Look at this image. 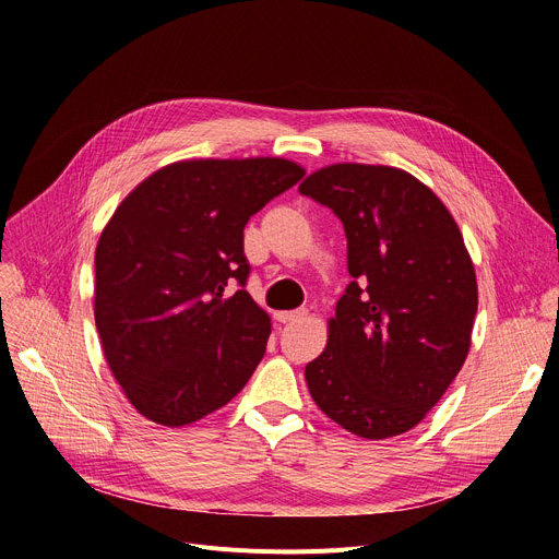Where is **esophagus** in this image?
<instances>
[{"label": "esophagus", "instance_id": "obj_1", "mask_svg": "<svg viewBox=\"0 0 559 559\" xmlns=\"http://www.w3.org/2000/svg\"><path fill=\"white\" fill-rule=\"evenodd\" d=\"M308 314L306 308H299V310H283V312H276V319L281 321V324H292V321H299Z\"/></svg>", "mask_w": 559, "mask_h": 559}]
</instances>
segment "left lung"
<instances>
[{
    "mask_svg": "<svg viewBox=\"0 0 559 559\" xmlns=\"http://www.w3.org/2000/svg\"><path fill=\"white\" fill-rule=\"evenodd\" d=\"M299 192L342 222L354 276L324 354L306 365L310 396L358 437L407 432L472 346L478 285L462 233L435 192L396 167L331 165Z\"/></svg>",
    "mask_w": 559,
    "mask_h": 559,
    "instance_id": "obj_1",
    "label": "left lung"
}]
</instances>
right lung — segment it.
Here are the masks:
<instances>
[{
  "mask_svg": "<svg viewBox=\"0 0 559 559\" xmlns=\"http://www.w3.org/2000/svg\"><path fill=\"white\" fill-rule=\"evenodd\" d=\"M304 174L283 158L181 160L117 205L95 253V324L142 417L188 426L247 385L272 324L245 289V226Z\"/></svg>",
  "mask_w": 559,
  "mask_h": 559,
  "instance_id": "1",
  "label": "right lung"
}]
</instances>
